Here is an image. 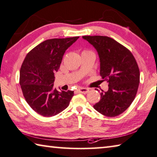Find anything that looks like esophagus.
<instances>
[{
	"mask_svg": "<svg viewBox=\"0 0 157 157\" xmlns=\"http://www.w3.org/2000/svg\"><path fill=\"white\" fill-rule=\"evenodd\" d=\"M76 91L78 93H81V94H87L89 91V89L88 88H84V87H81L79 88L76 90Z\"/></svg>",
	"mask_w": 157,
	"mask_h": 157,
	"instance_id": "esophagus-1",
	"label": "esophagus"
}]
</instances>
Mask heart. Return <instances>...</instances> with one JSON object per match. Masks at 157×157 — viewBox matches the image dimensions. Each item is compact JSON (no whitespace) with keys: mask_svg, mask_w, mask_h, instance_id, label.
I'll return each instance as SVG.
<instances>
[{"mask_svg":"<svg viewBox=\"0 0 157 157\" xmlns=\"http://www.w3.org/2000/svg\"><path fill=\"white\" fill-rule=\"evenodd\" d=\"M89 52V51H84V52Z\"/></svg>","mask_w":157,"mask_h":157,"instance_id":"b5f03b06","label":"heart"}]
</instances>
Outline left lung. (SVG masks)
Instances as JSON below:
<instances>
[{
  "label": "left lung",
  "instance_id": "1",
  "mask_svg": "<svg viewBox=\"0 0 157 157\" xmlns=\"http://www.w3.org/2000/svg\"><path fill=\"white\" fill-rule=\"evenodd\" d=\"M96 49L100 59V75L108 82L94 109L106 117H116L132 103L140 83V71L127 48L107 36H82ZM97 91H98L97 89Z\"/></svg>",
  "mask_w": 157,
  "mask_h": 157
}]
</instances>
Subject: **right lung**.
Returning <instances> with one entry per match:
<instances>
[{"instance_id": "obj_1", "label": "right lung", "mask_w": 157, "mask_h": 157, "mask_svg": "<svg viewBox=\"0 0 157 157\" xmlns=\"http://www.w3.org/2000/svg\"><path fill=\"white\" fill-rule=\"evenodd\" d=\"M79 37L54 38L43 42L30 51L20 69L19 84L25 100L37 113L56 115L65 110L74 91L54 88V73L58 71L67 49Z\"/></svg>"}]
</instances>
